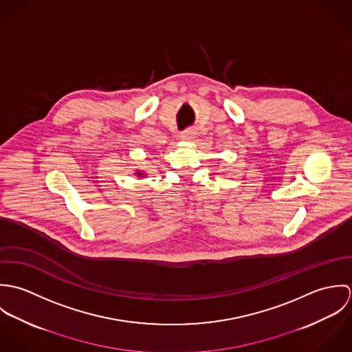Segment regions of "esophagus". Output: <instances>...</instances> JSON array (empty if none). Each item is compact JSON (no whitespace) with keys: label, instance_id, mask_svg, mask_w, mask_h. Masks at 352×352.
<instances>
[{"label":"esophagus","instance_id":"obj_1","mask_svg":"<svg viewBox=\"0 0 352 352\" xmlns=\"http://www.w3.org/2000/svg\"><path fill=\"white\" fill-rule=\"evenodd\" d=\"M197 138V131L195 130H186L184 133L180 134V140L184 142H192Z\"/></svg>","mask_w":352,"mask_h":352}]
</instances>
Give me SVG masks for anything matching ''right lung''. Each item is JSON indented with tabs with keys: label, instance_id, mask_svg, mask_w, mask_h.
<instances>
[{
	"label": "right lung",
	"instance_id": "1",
	"mask_svg": "<svg viewBox=\"0 0 352 352\" xmlns=\"http://www.w3.org/2000/svg\"><path fill=\"white\" fill-rule=\"evenodd\" d=\"M134 175H135L137 177H145V176H146V172L137 169V170H134Z\"/></svg>",
	"mask_w": 352,
	"mask_h": 352
}]
</instances>
